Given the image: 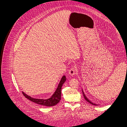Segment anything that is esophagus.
I'll return each mask as SVG.
<instances>
[{
    "instance_id": "obj_1",
    "label": "esophagus",
    "mask_w": 127,
    "mask_h": 127,
    "mask_svg": "<svg viewBox=\"0 0 127 127\" xmlns=\"http://www.w3.org/2000/svg\"><path fill=\"white\" fill-rule=\"evenodd\" d=\"M76 73V69L75 67L71 68L69 70V74L71 76H73Z\"/></svg>"
}]
</instances>
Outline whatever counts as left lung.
<instances>
[{
  "instance_id": "1",
  "label": "left lung",
  "mask_w": 127,
  "mask_h": 127,
  "mask_svg": "<svg viewBox=\"0 0 127 127\" xmlns=\"http://www.w3.org/2000/svg\"><path fill=\"white\" fill-rule=\"evenodd\" d=\"M82 92H83V95H84V98H85V100L87 101H88V102H89L90 103H91V104H92V105H98V104H95V103H94L93 102H91L89 99H88V98L86 96V95H85V93H84V91H83V90H82Z\"/></svg>"
}]
</instances>
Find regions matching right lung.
Segmentation results:
<instances>
[{
	"instance_id": "add662e5",
	"label": "right lung",
	"mask_w": 127,
	"mask_h": 127,
	"mask_svg": "<svg viewBox=\"0 0 127 127\" xmlns=\"http://www.w3.org/2000/svg\"><path fill=\"white\" fill-rule=\"evenodd\" d=\"M66 80V76L65 75L63 76L60 80V82L58 86V87L56 91L55 92V93L50 98L47 99H35L30 97V96L27 95V94L24 93L23 92H22V93L26 98L31 101L32 102L38 104H40V105H44L46 106H54V105H56L61 100V88L63 84L65 82Z\"/></svg>"
}]
</instances>
